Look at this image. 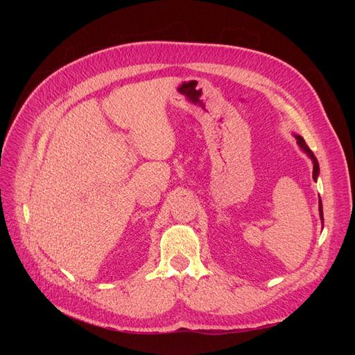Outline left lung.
Returning <instances> with one entry per match:
<instances>
[{"instance_id":"left-lung-1","label":"left lung","mask_w":355,"mask_h":355,"mask_svg":"<svg viewBox=\"0 0 355 355\" xmlns=\"http://www.w3.org/2000/svg\"><path fill=\"white\" fill-rule=\"evenodd\" d=\"M295 137H296V144L299 145V148L302 149V151L311 158V161H313V178H314V180H317L318 175H320V166H318V161H317L314 153L308 148L302 136L295 135ZM318 211H320V219H321V222H323V204H321V200H318Z\"/></svg>"}]
</instances>
